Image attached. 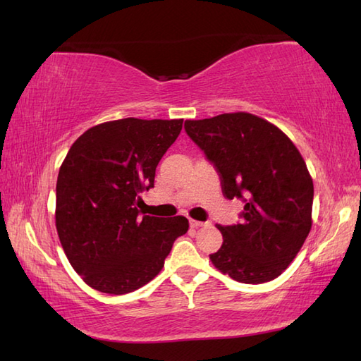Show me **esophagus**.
Masks as SVG:
<instances>
[{
    "label": "esophagus",
    "mask_w": 361,
    "mask_h": 361,
    "mask_svg": "<svg viewBox=\"0 0 361 361\" xmlns=\"http://www.w3.org/2000/svg\"><path fill=\"white\" fill-rule=\"evenodd\" d=\"M189 225H190V228H200V226H208L209 221H198V220L190 219Z\"/></svg>",
    "instance_id": "34e87169"
}]
</instances>
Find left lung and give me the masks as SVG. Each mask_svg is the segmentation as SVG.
Returning <instances> with one entry per match:
<instances>
[{"mask_svg": "<svg viewBox=\"0 0 361 361\" xmlns=\"http://www.w3.org/2000/svg\"><path fill=\"white\" fill-rule=\"evenodd\" d=\"M188 136L216 167L221 192L245 203L240 224L217 225L224 243L209 259L243 283L278 278L312 228L313 181L286 133L250 113L186 121Z\"/></svg>", "mask_w": 361, "mask_h": 361, "instance_id": "left-lung-1", "label": "left lung"}]
</instances>
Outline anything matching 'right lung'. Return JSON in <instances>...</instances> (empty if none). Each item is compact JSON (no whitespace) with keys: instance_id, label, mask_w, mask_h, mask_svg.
Returning a JSON list of instances; mask_svg holds the SVG:
<instances>
[{"instance_id":"obj_1","label":"right lung","mask_w":361,"mask_h":361,"mask_svg":"<svg viewBox=\"0 0 361 361\" xmlns=\"http://www.w3.org/2000/svg\"><path fill=\"white\" fill-rule=\"evenodd\" d=\"M183 119L126 118L87 130L63 161L56 188V226L70 264L90 287L126 295L164 267L186 217H140L141 192L178 137Z\"/></svg>"}]
</instances>
